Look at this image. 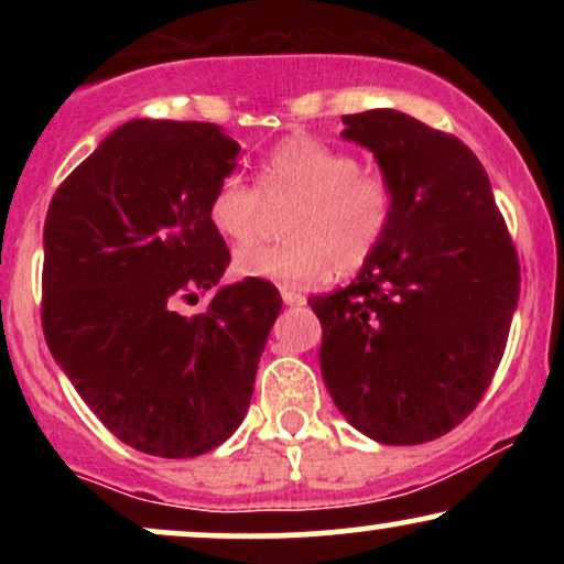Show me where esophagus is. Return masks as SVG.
<instances>
[{
    "instance_id": "34e87169",
    "label": "esophagus",
    "mask_w": 564,
    "mask_h": 564,
    "mask_svg": "<svg viewBox=\"0 0 564 564\" xmlns=\"http://www.w3.org/2000/svg\"><path fill=\"white\" fill-rule=\"evenodd\" d=\"M281 300H283V304H289V307H302V304L307 302V300H304L302 291H296V289H286V286L281 289Z\"/></svg>"
}]
</instances>
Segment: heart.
Wrapping results in <instances>:
<instances>
[{"instance_id":"heart-1","label":"heart","mask_w":564,"mask_h":564,"mask_svg":"<svg viewBox=\"0 0 564 564\" xmlns=\"http://www.w3.org/2000/svg\"><path fill=\"white\" fill-rule=\"evenodd\" d=\"M257 191L241 174H228L212 191L206 219L230 246L254 241L262 198L291 206L281 246L238 251L232 270L241 278L313 286L323 278L355 273L384 243L394 219V187L384 174L364 172L341 148L307 134L278 142L260 161Z\"/></svg>"}]
</instances>
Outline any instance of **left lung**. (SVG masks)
<instances>
[{
  "label": "left lung",
  "mask_w": 564,
  "mask_h": 564,
  "mask_svg": "<svg viewBox=\"0 0 564 564\" xmlns=\"http://www.w3.org/2000/svg\"><path fill=\"white\" fill-rule=\"evenodd\" d=\"M394 187V219L347 289L313 296L336 408L384 445L437 440L490 387L520 300V262L480 159L453 134L377 108L341 116Z\"/></svg>",
  "instance_id": "8db88e82"
}]
</instances>
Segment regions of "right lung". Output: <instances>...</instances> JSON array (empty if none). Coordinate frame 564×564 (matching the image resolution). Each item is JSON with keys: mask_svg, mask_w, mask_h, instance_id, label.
Here are the masks:
<instances>
[{"mask_svg": "<svg viewBox=\"0 0 564 564\" xmlns=\"http://www.w3.org/2000/svg\"><path fill=\"white\" fill-rule=\"evenodd\" d=\"M206 121L134 119L63 180L44 219L42 328L55 364L121 443L193 458L243 422L281 294L260 278L216 289L230 251L206 204L236 170Z\"/></svg>", "mask_w": 564, "mask_h": 564, "instance_id": "1", "label": "right lung"}]
</instances>
